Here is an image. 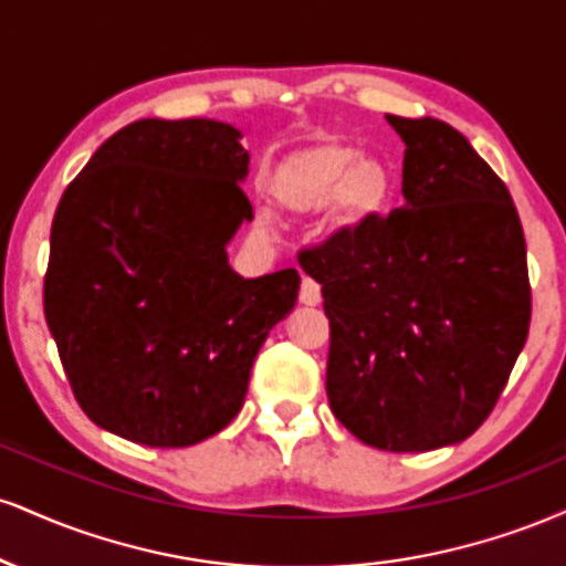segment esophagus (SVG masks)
I'll return each mask as SVG.
<instances>
[{
  "label": "esophagus",
  "mask_w": 566,
  "mask_h": 566,
  "mask_svg": "<svg viewBox=\"0 0 566 566\" xmlns=\"http://www.w3.org/2000/svg\"><path fill=\"white\" fill-rule=\"evenodd\" d=\"M301 303L303 305H319L322 303V287L314 282V279L303 276V282H301Z\"/></svg>",
  "instance_id": "obj_1"
}]
</instances>
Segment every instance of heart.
I'll return each mask as SVG.
<instances>
[{
    "label": "heart",
    "instance_id": "b5f03b06",
    "mask_svg": "<svg viewBox=\"0 0 566 566\" xmlns=\"http://www.w3.org/2000/svg\"><path fill=\"white\" fill-rule=\"evenodd\" d=\"M269 193L276 210L292 218L316 216L329 207V226L354 237L388 207L394 172L388 161L365 157L354 143L327 140L292 151L271 175Z\"/></svg>",
    "mask_w": 566,
    "mask_h": 566
}]
</instances>
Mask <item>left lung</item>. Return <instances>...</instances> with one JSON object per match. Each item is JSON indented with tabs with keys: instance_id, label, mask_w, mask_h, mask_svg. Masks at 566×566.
I'll return each instance as SVG.
<instances>
[{
	"instance_id": "8db88e82",
	"label": "left lung",
	"mask_w": 566,
	"mask_h": 566,
	"mask_svg": "<svg viewBox=\"0 0 566 566\" xmlns=\"http://www.w3.org/2000/svg\"><path fill=\"white\" fill-rule=\"evenodd\" d=\"M405 140V207L305 250L329 319L327 399L369 447L469 439L530 333L522 220L503 180L447 122L386 116Z\"/></svg>"
}]
</instances>
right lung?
Instances as JSON below:
<instances>
[{
  "instance_id": "1",
  "label": "right lung",
  "mask_w": 566,
  "mask_h": 566,
  "mask_svg": "<svg viewBox=\"0 0 566 566\" xmlns=\"http://www.w3.org/2000/svg\"><path fill=\"white\" fill-rule=\"evenodd\" d=\"M242 133L216 119H140L63 191L44 319L95 426L191 447L244 405L250 369L301 290L295 269L244 279L226 244L252 205Z\"/></svg>"
}]
</instances>
